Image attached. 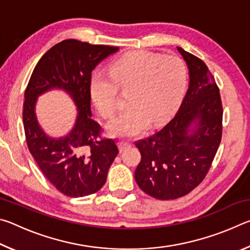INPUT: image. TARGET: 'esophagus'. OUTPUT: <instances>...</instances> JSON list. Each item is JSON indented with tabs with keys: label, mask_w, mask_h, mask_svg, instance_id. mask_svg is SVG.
I'll use <instances>...</instances> for the list:
<instances>
[{
	"label": "esophagus",
	"mask_w": 250,
	"mask_h": 250,
	"mask_svg": "<svg viewBox=\"0 0 250 250\" xmlns=\"http://www.w3.org/2000/svg\"><path fill=\"white\" fill-rule=\"evenodd\" d=\"M130 146H131L130 142H126V141L119 142V150L120 151H125V149H128V147H130Z\"/></svg>",
	"instance_id": "esophagus-1"
}]
</instances>
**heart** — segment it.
I'll return each mask as SVG.
<instances>
[{
    "mask_svg": "<svg viewBox=\"0 0 250 250\" xmlns=\"http://www.w3.org/2000/svg\"><path fill=\"white\" fill-rule=\"evenodd\" d=\"M188 83L184 61L175 55L138 50L113 62L109 74L96 73L90 80V95L104 119L118 110V89L128 92V109L108 125L110 134L133 137L174 111Z\"/></svg>",
    "mask_w": 250,
    "mask_h": 250,
    "instance_id": "obj_1",
    "label": "heart"
}]
</instances>
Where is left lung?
Here are the masks:
<instances>
[{"mask_svg": "<svg viewBox=\"0 0 250 250\" xmlns=\"http://www.w3.org/2000/svg\"><path fill=\"white\" fill-rule=\"evenodd\" d=\"M177 50L189 69L186 96L162 129L134 142L141 153L135 182L147 195L163 201L188 195L202 183L223 132V104L214 76L201 58ZM193 123L195 128H190Z\"/></svg>", "mask_w": 250, "mask_h": 250, "instance_id": "1", "label": "left lung"}]
</instances>
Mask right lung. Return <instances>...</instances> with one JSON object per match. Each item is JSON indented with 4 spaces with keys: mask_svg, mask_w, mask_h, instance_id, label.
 I'll use <instances>...</instances> for the list:
<instances>
[{
    "mask_svg": "<svg viewBox=\"0 0 250 250\" xmlns=\"http://www.w3.org/2000/svg\"><path fill=\"white\" fill-rule=\"evenodd\" d=\"M119 47L65 40L40 59L25 89L23 125L27 147L37 166L57 191L69 197L91 195L104 185L109 167L119 153L116 139L91 119V71ZM52 87H62L79 108L78 121L65 138L50 139L37 124L35 101Z\"/></svg>",
    "mask_w": 250,
    "mask_h": 250,
    "instance_id": "add662e5",
    "label": "right lung"
}]
</instances>
